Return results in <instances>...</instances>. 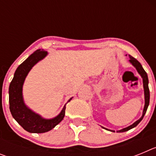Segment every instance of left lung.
<instances>
[{
    "label": "left lung",
    "mask_w": 156,
    "mask_h": 156,
    "mask_svg": "<svg viewBox=\"0 0 156 156\" xmlns=\"http://www.w3.org/2000/svg\"><path fill=\"white\" fill-rule=\"evenodd\" d=\"M129 62H130V64L134 67L136 69H137V73L140 74V76H141L142 78V80H143V87H144V109H143V112H142V115L140 117V119L138 120H137L136 122H134L132 125L130 126H127L126 128H123L122 129H119V130H116V132L118 133H122V132H126L129 129H132V128L135 127V126H137V124H138L139 122L140 121L142 120V119L144 118V115L146 113V111L148 109V107L149 105V99H150V93H149V88H148V75H147V73L144 71V69H143L142 66L140 65V63L137 61V59L134 58L133 57H132L131 55H129ZM102 128L104 129H107V130H109L111 132H115V130H112V129H107V128H105L103 126H101Z\"/></svg>",
    "instance_id": "8db88e82"
}]
</instances>
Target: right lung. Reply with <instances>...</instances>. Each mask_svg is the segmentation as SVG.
Masks as SVG:
<instances>
[{
	"instance_id": "right-lung-1",
	"label": "right lung",
	"mask_w": 156,
	"mask_h": 156,
	"mask_svg": "<svg viewBox=\"0 0 156 156\" xmlns=\"http://www.w3.org/2000/svg\"><path fill=\"white\" fill-rule=\"evenodd\" d=\"M48 54V51L43 49H38L29 56L16 70L9 86V108L12 117L23 129L30 133H41L49 131L57 126L65 116L66 105L58 115L52 119H45L30 109L25 104L23 99V87L27 75L32 68L44 58Z\"/></svg>"
}]
</instances>
